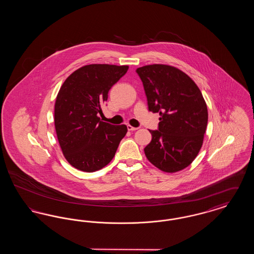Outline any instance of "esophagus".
<instances>
[{
	"instance_id": "esophagus-1",
	"label": "esophagus",
	"mask_w": 254,
	"mask_h": 254,
	"mask_svg": "<svg viewBox=\"0 0 254 254\" xmlns=\"http://www.w3.org/2000/svg\"><path fill=\"white\" fill-rule=\"evenodd\" d=\"M127 129H128L129 131H135V130L138 129V127H134L132 126H130V125H127Z\"/></svg>"
}]
</instances>
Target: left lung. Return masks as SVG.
I'll return each mask as SVG.
<instances>
[{
	"instance_id": "1",
	"label": "left lung",
	"mask_w": 254,
	"mask_h": 254,
	"mask_svg": "<svg viewBox=\"0 0 254 254\" xmlns=\"http://www.w3.org/2000/svg\"><path fill=\"white\" fill-rule=\"evenodd\" d=\"M149 111L159 112V129L149 130L147 160L165 172L189 167L198 155L207 126V108L193 80L179 68L154 64L137 68Z\"/></svg>"
}]
</instances>
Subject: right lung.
<instances>
[{
  "mask_svg": "<svg viewBox=\"0 0 254 254\" xmlns=\"http://www.w3.org/2000/svg\"><path fill=\"white\" fill-rule=\"evenodd\" d=\"M127 69L128 65L86 64L61 86L54 106L55 130L64 156L75 169L93 172L105 168L127 132L126 125L112 126L97 115L111 86Z\"/></svg>",
  "mask_w": 254,
  "mask_h": 254,
  "instance_id": "add662e5",
  "label": "right lung"
}]
</instances>
